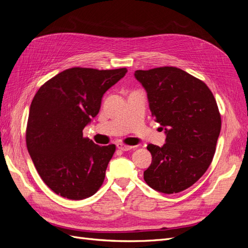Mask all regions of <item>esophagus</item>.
Returning <instances> with one entry per match:
<instances>
[{
  "label": "esophagus",
  "instance_id": "esophagus-1",
  "mask_svg": "<svg viewBox=\"0 0 248 248\" xmlns=\"http://www.w3.org/2000/svg\"><path fill=\"white\" fill-rule=\"evenodd\" d=\"M117 148L120 149V150H122V151H129V150H131L133 147L129 146V145L123 144V142H119V144H117Z\"/></svg>",
  "mask_w": 248,
  "mask_h": 248
}]
</instances>
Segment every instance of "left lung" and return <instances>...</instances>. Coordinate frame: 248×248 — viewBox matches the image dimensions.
Returning a JSON list of instances; mask_svg holds the SVG:
<instances>
[{
    "mask_svg": "<svg viewBox=\"0 0 248 248\" xmlns=\"http://www.w3.org/2000/svg\"><path fill=\"white\" fill-rule=\"evenodd\" d=\"M149 108L166 130L162 147L149 144L152 162L146 183L162 193L188 188L211 164L221 129V118L212 92L204 81L177 67L137 70Z\"/></svg>",
    "mask_w": 248,
    "mask_h": 248,
    "instance_id": "1",
    "label": "left lung"
}]
</instances>
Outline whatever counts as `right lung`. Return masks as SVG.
Instances as JSON below:
<instances>
[{
    "instance_id": "right-lung-1",
    "label": "right lung",
    "mask_w": 248,
    "mask_h": 248,
    "mask_svg": "<svg viewBox=\"0 0 248 248\" xmlns=\"http://www.w3.org/2000/svg\"><path fill=\"white\" fill-rule=\"evenodd\" d=\"M126 68L66 69L42 85L30 107L26 141L39 176L55 193L82 200L100 188L115 145L99 146L82 130L99 112L103 94Z\"/></svg>"
}]
</instances>
